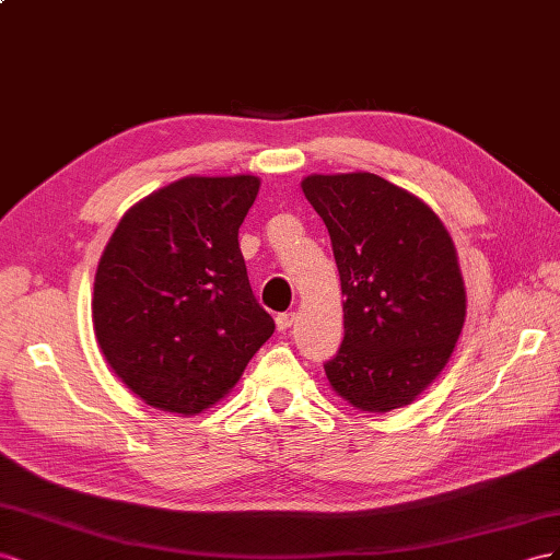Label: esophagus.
Wrapping results in <instances>:
<instances>
[{"label": "esophagus", "instance_id": "obj_1", "mask_svg": "<svg viewBox=\"0 0 560 560\" xmlns=\"http://www.w3.org/2000/svg\"><path fill=\"white\" fill-rule=\"evenodd\" d=\"M295 324V312H283L277 316V328L279 330H289Z\"/></svg>", "mask_w": 560, "mask_h": 560}]
</instances>
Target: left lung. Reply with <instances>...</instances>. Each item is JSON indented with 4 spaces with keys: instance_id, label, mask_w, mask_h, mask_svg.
<instances>
[{
    "instance_id": "obj_1",
    "label": "left lung",
    "mask_w": 560,
    "mask_h": 560,
    "mask_svg": "<svg viewBox=\"0 0 560 560\" xmlns=\"http://www.w3.org/2000/svg\"><path fill=\"white\" fill-rule=\"evenodd\" d=\"M340 271L345 340L324 363L359 410L412 404L448 363L467 293L448 230L424 201L375 173L307 175Z\"/></svg>"
}]
</instances>
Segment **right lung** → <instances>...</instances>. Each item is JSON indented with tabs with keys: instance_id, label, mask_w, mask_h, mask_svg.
<instances>
[{
	"instance_id": "right-lung-1",
	"label": "right lung",
	"mask_w": 560,
	"mask_h": 560,
	"mask_svg": "<svg viewBox=\"0 0 560 560\" xmlns=\"http://www.w3.org/2000/svg\"><path fill=\"white\" fill-rule=\"evenodd\" d=\"M255 175L175 180L119 220L93 283V330L142 401L195 415L220 401L275 332L255 300L238 228Z\"/></svg>"
}]
</instances>
